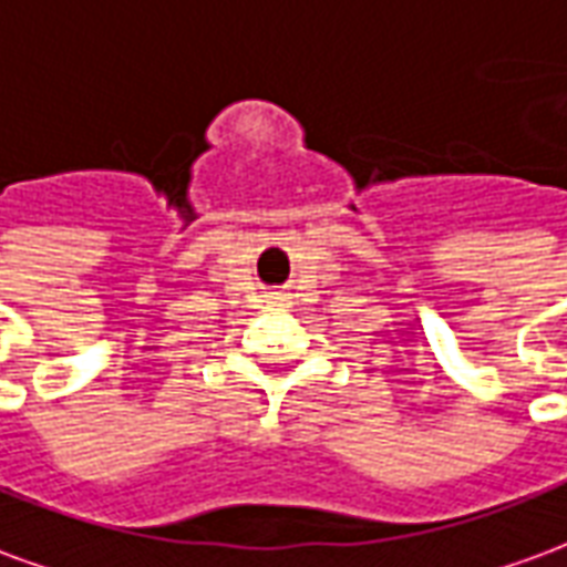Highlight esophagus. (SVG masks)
<instances>
[{"label": "esophagus", "mask_w": 567, "mask_h": 567, "mask_svg": "<svg viewBox=\"0 0 567 567\" xmlns=\"http://www.w3.org/2000/svg\"><path fill=\"white\" fill-rule=\"evenodd\" d=\"M282 300H285L282 291H270V295H267V303H282Z\"/></svg>", "instance_id": "esophagus-1"}]
</instances>
